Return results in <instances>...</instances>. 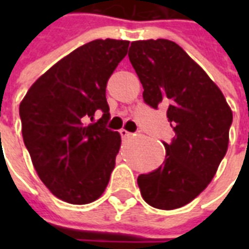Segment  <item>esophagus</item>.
<instances>
[{
	"instance_id": "1",
	"label": "esophagus",
	"mask_w": 249,
	"mask_h": 249,
	"mask_svg": "<svg viewBox=\"0 0 249 249\" xmlns=\"http://www.w3.org/2000/svg\"><path fill=\"white\" fill-rule=\"evenodd\" d=\"M120 135H121V137H123V139H128V137H129L132 133H130V132H128L126 129H121L120 130Z\"/></svg>"
}]
</instances>
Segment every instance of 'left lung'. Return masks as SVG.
<instances>
[{
	"instance_id": "obj_1",
	"label": "left lung",
	"mask_w": 249,
	"mask_h": 249,
	"mask_svg": "<svg viewBox=\"0 0 249 249\" xmlns=\"http://www.w3.org/2000/svg\"><path fill=\"white\" fill-rule=\"evenodd\" d=\"M128 56L144 88V101L155 109L168 107L176 133L171 144L164 142L162 165L137 178L141 196L155 208H180L217 172L228 149L232 110L219 87L176 42L133 41Z\"/></svg>"
}]
</instances>
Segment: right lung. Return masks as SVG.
<instances>
[{"label":"right lung","mask_w":249,"mask_h":249,"mask_svg":"<svg viewBox=\"0 0 249 249\" xmlns=\"http://www.w3.org/2000/svg\"><path fill=\"white\" fill-rule=\"evenodd\" d=\"M128 46L129 41L107 38L77 48L46 71L19 104L33 167L62 201L92 203L108 185L121 136L104 126L110 116L105 88ZM97 110L104 114L94 123Z\"/></svg>","instance_id":"1"}]
</instances>
